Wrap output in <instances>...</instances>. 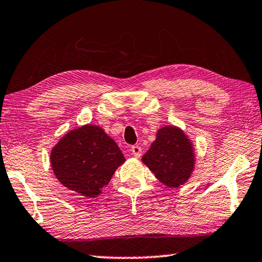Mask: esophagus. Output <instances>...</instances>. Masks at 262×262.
Masks as SVG:
<instances>
[{"mask_svg": "<svg viewBox=\"0 0 262 262\" xmlns=\"http://www.w3.org/2000/svg\"><path fill=\"white\" fill-rule=\"evenodd\" d=\"M141 151H142V148L140 146L135 145V146L131 147V152H132V155L135 156V157H140L141 156Z\"/></svg>", "mask_w": 262, "mask_h": 262, "instance_id": "obj_1", "label": "esophagus"}]
</instances>
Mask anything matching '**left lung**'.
Wrapping results in <instances>:
<instances>
[{"instance_id":"1","label":"left lung","mask_w":262,"mask_h":262,"mask_svg":"<svg viewBox=\"0 0 262 262\" xmlns=\"http://www.w3.org/2000/svg\"><path fill=\"white\" fill-rule=\"evenodd\" d=\"M142 162L161 182L177 188L189 179L195 164L192 145L184 131L177 126H164L142 156Z\"/></svg>"}]
</instances>
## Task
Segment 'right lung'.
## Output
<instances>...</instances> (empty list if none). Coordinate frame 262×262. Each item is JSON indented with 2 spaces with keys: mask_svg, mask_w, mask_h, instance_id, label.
<instances>
[{
  "mask_svg": "<svg viewBox=\"0 0 262 262\" xmlns=\"http://www.w3.org/2000/svg\"><path fill=\"white\" fill-rule=\"evenodd\" d=\"M50 161L54 176L63 186L92 199L100 194L125 159L101 127L88 124L63 136L51 150Z\"/></svg>",
  "mask_w": 262,
  "mask_h": 262,
  "instance_id": "obj_1",
  "label": "right lung"
}]
</instances>
